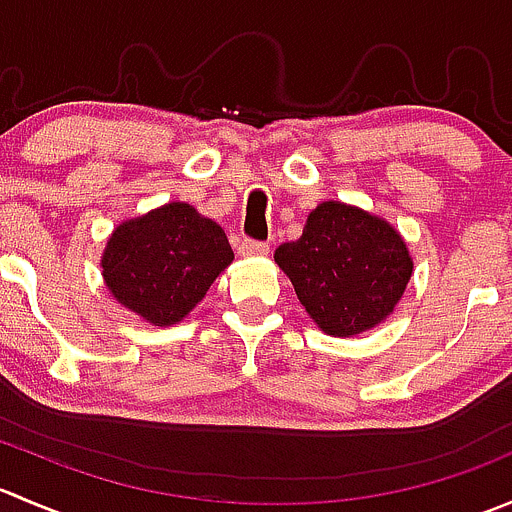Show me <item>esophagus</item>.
I'll use <instances>...</instances> for the list:
<instances>
[{
  "label": "esophagus",
  "instance_id": "esophagus-1",
  "mask_svg": "<svg viewBox=\"0 0 512 512\" xmlns=\"http://www.w3.org/2000/svg\"><path fill=\"white\" fill-rule=\"evenodd\" d=\"M237 252H240L242 257L267 255V252H270V245H267V242H257V240H250V237H245V240L240 242V247H237Z\"/></svg>",
  "mask_w": 512,
  "mask_h": 512
}]
</instances>
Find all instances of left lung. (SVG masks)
Here are the masks:
<instances>
[{
	"mask_svg": "<svg viewBox=\"0 0 512 512\" xmlns=\"http://www.w3.org/2000/svg\"><path fill=\"white\" fill-rule=\"evenodd\" d=\"M275 262L332 337H352L389 317L414 272L394 227L334 200L309 213L302 237L277 247Z\"/></svg>",
	"mask_w": 512,
	"mask_h": 512,
	"instance_id": "8db88e82",
	"label": "left lung"
}]
</instances>
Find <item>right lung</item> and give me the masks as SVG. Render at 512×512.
Returning <instances> with one entry per match:
<instances>
[{
	"label": "right lung",
	"instance_id": "1",
	"mask_svg": "<svg viewBox=\"0 0 512 512\" xmlns=\"http://www.w3.org/2000/svg\"><path fill=\"white\" fill-rule=\"evenodd\" d=\"M232 257L223 227L195 213L193 205L168 203L118 225L101 267L106 287L123 307L165 327L208 294Z\"/></svg>",
	"mask_w": 512,
	"mask_h": 512
}]
</instances>
